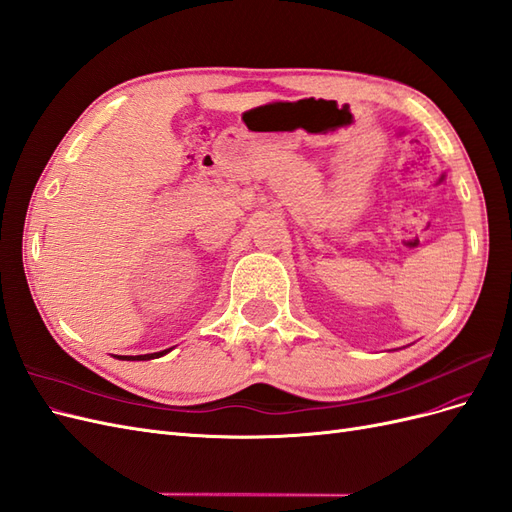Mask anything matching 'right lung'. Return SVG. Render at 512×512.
I'll use <instances>...</instances> for the list:
<instances>
[{"label": "right lung", "mask_w": 512, "mask_h": 512, "mask_svg": "<svg viewBox=\"0 0 512 512\" xmlns=\"http://www.w3.org/2000/svg\"><path fill=\"white\" fill-rule=\"evenodd\" d=\"M168 350H162V352H153V354H138V356H117V359H123V361H149V359H158V356L166 354Z\"/></svg>", "instance_id": "obj_1"}]
</instances>
